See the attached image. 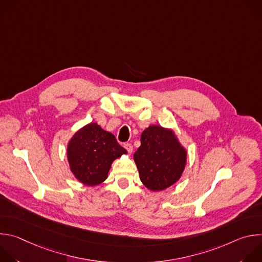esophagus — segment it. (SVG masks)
I'll return each instance as SVG.
<instances>
[{"instance_id": "obj_1", "label": "esophagus", "mask_w": 262, "mask_h": 262, "mask_svg": "<svg viewBox=\"0 0 262 262\" xmlns=\"http://www.w3.org/2000/svg\"><path fill=\"white\" fill-rule=\"evenodd\" d=\"M124 148L126 149V150H127L129 154H132V151H133V145H132L130 143H125V144H124Z\"/></svg>"}]
</instances>
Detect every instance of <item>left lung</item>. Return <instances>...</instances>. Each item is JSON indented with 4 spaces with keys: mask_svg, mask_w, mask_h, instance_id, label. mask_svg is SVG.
Wrapping results in <instances>:
<instances>
[{
    "mask_svg": "<svg viewBox=\"0 0 262 262\" xmlns=\"http://www.w3.org/2000/svg\"><path fill=\"white\" fill-rule=\"evenodd\" d=\"M134 160L142 183L159 192L179 180L186 163V150L173 130L150 125L141 135V146Z\"/></svg>",
    "mask_w": 262,
    "mask_h": 262,
    "instance_id": "obj_1",
    "label": "left lung"
}]
</instances>
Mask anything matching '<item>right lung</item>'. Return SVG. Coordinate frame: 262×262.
<instances>
[{"mask_svg": "<svg viewBox=\"0 0 262 262\" xmlns=\"http://www.w3.org/2000/svg\"><path fill=\"white\" fill-rule=\"evenodd\" d=\"M126 150L115 136L91 122L72 136L67 145L70 171L80 182L93 186L107 178L111 165Z\"/></svg>", "mask_w": 262, "mask_h": 262, "instance_id": "add662e5", "label": "right lung"}]
</instances>
